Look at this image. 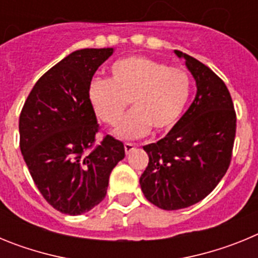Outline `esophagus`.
Here are the masks:
<instances>
[{"mask_svg":"<svg viewBox=\"0 0 258 258\" xmlns=\"http://www.w3.org/2000/svg\"><path fill=\"white\" fill-rule=\"evenodd\" d=\"M124 147H125V154L127 155V154H131V152L136 149V145H134V143H131V142H126L124 145Z\"/></svg>","mask_w":258,"mask_h":258,"instance_id":"1","label":"esophagus"}]
</instances>
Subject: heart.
<instances>
[{
	"mask_svg": "<svg viewBox=\"0 0 258 258\" xmlns=\"http://www.w3.org/2000/svg\"><path fill=\"white\" fill-rule=\"evenodd\" d=\"M111 79L93 80L88 99L97 117L115 126L132 101L134 109L116 129L121 138H138L154 127L168 132L177 125L190 101L192 81L182 67H169L146 56L118 59L109 68Z\"/></svg>",
	"mask_w": 258,
	"mask_h": 258,
	"instance_id": "heart-1",
	"label": "heart"
}]
</instances>
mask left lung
<instances>
[{"instance_id":"8db88e82","label":"left lung","mask_w":258,"mask_h":258,"mask_svg":"<svg viewBox=\"0 0 258 258\" xmlns=\"http://www.w3.org/2000/svg\"><path fill=\"white\" fill-rule=\"evenodd\" d=\"M197 81L190 108L164 138L143 147L149 165L140 178L146 199L165 211L203 200L231 163L236 113L229 89L202 61L175 50Z\"/></svg>"}]
</instances>
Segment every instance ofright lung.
Here are the masks:
<instances>
[{
  "label": "right lung",
  "mask_w": 258,
  "mask_h": 258,
  "mask_svg": "<svg viewBox=\"0 0 258 258\" xmlns=\"http://www.w3.org/2000/svg\"><path fill=\"white\" fill-rule=\"evenodd\" d=\"M112 47L74 51L38 79L19 116L20 151L44 199L77 216L104 199L109 174L125 156L122 142L106 134L88 99L95 71Z\"/></svg>",
  "instance_id": "add662e5"
}]
</instances>
